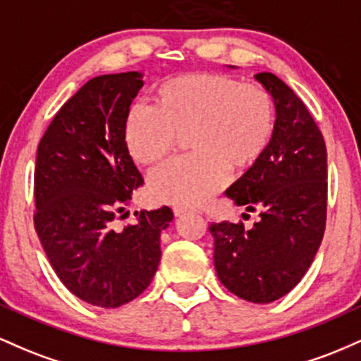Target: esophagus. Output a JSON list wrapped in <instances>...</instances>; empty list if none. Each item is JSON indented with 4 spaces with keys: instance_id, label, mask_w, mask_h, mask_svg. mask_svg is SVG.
Masks as SVG:
<instances>
[{
    "instance_id": "1",
    "label": "esophagus",
    "mask_w": 361,
    "mask_h": 361,
    "mask_svg": "<svg viewBox=\"0 0 361 361\" xmlns=\"http://www.w3.org/2000/svg\"><path fill=\"white\" fill-rule=\"evenodd\" d=\"M173 212H175L176 217H183V215L190 212V209H186V207H175V209H173Z\"/></svg>"
}]
</instances>
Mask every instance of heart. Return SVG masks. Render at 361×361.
Masks as SVG:
<instances>
[{
	"label": "heart",
	"mask_w": 361,
	"mask_h": 361,
	"mask_svg": "<svg viewBox=\"0 0 361 361\" xmlns=\"http://www.w3.org/2000/svg\"><path fill=\"white\" fill-rule=\"evenodd\" d=\"M156 106L134 103L123 120L132 159L154 166L180 135L192 154L164 164L149 178V192L171 205L204 204L227 185L233 169L263 156L275 130V106L263 86L222 73H186L156 90Z\"/></svg>",
	"instance_id": "heart-1"
}]
</instances>
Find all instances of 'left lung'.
<instances>
[{"mask_svg":"<svg viewBox=\"0 0 361 361\" xmlns=\"http://www.w3.org/2000/svg\"><path fill=\"white\" fill-rule=\"evenodd\" d=\"M276 120L267 151L226 190L235 205L259 210L251 229L212 222L214 264L229 292L255 304L287 295L309 270L326 229L327 152L307 106L271 73L256 74Z\"/></svg>","mask_w":361,"mask_h":361,"instance_id":"left-lung-1","label":"left lung"}]
</instances>
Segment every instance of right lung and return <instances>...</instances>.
Instances as JSON below:
<instances>
[{
	"label": "right lung",
	"instance_id": "1",
	"mask_svg": "<svg viewBox=\"0 0 361 361\" xmlns=\"http://www.w3.org/2000/svg\"><path fill=\"white\" fill-rule=\"evenodd\" d=\"M142 73L103 74L57 111L37 149L35 231L54 271L78 299L115 309L139 297L161 259L169 207L135 212L122 231L114 219L144 183L123 140V120Z\"/></svg>",
	"mask_w": 361,
	"mask_h": 361
}]
</instances>
